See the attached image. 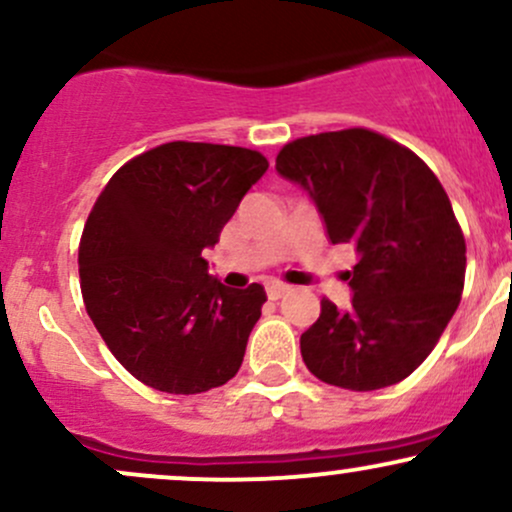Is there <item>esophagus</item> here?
I'll use <instances>...</instances> for the list:
<instances>
[{
    "mask_svg": "<svg viewBox=\"0 0 512 512\" xmlns=\"http://www.w3.org/2000/svg\"><path fill=\"white\" fill-rule=\"evenodd\" d=\"M286 293H289V286L279 284V281H272V284H267V296H269V301H279V298H284Z\"/></svg>",
    "mask_w": 512,
    "mask_h": 512,
    "instance_id": "1",
    "label": "esophagus"
}]
</instances>
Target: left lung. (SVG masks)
Returning <instances> with one entry per match:
<instances>
[{"mask_svg":"<svg viewBox=\"0 0 512 512\" xmlns=\"http://www.w3.org/2000/svg\"><path fill=\"white\" fill-rule=\"evenodd\" d=\"M276 173L308 192L334 245L358 252L346 272L349 308L322 298L301 334L305 366L356 392L404 380L462 296L467 248L443 185L414 151L370 129L296 139L276 156Z\"/></svg>","mask_w":512,"mask_h":512,"instance_id":"obj_1","label":"left lung"}]
</instances>
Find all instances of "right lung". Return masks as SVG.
Segmentation results:
<instances>
[{
	"instance_id": "right-lung-1",
	"label": "right lung",
	"mask_w": 512,
	"mask_h": 512,
	"mask_svg": "<svg viewBox=\"0 0 512 512\" xmlns=\"http://www.w3.org/2000/svg\"><path fill=\"white\" fill-rule=\"evenodd\" d=\"M267 168L243 146L170 142L117 170L88 214L86 313L144 385L197 395L238 373L267 296L260 284L223 286L202 252Z\"/></svg>"
}]
</instances>
